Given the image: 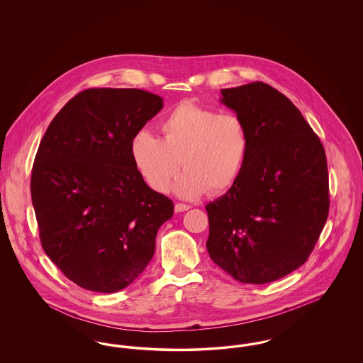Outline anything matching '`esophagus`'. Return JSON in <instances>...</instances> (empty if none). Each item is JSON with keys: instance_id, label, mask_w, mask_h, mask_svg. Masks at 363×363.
<instances>
[{"instance_id": "34e87169", "label": "esophagus", "mask_w": 363, "mask_h": 363, "mask_svg": "<svg viewBox=\"0 0 363 363\" xmlns=\"http://www.w3.org/2000/svg\"><path fill=\"white\" fill-rule=\"evenodd\" d=\"M174 209H175V212H185V211L190 209V206H188V204H181V203H177V204L174 206Z\"/></svg>"}]
</instances>
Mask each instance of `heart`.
<instances>
[{"label": "heart", "instance_id": "b5f03b06", "mask_svg": "<svg viewBox=\"0 0 363 363\" xmlns=\"http://www.w3.org/2000/svg\"><path fill=\"white\" fill-rule=\"evenodd\" d=\"M162 138L141 130L130 141V156L151 189L164 193L181 164L185 172L174 185L177 196L193 200L233 188L245 169L250 136L235 114L185 101L159 123Z\"/></svg>", "mask_w": 363, "mask_h": 363}]
</instances>
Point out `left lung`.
I'll list each match as a JSON object with an SVG mask.
<instances>
[{
    "mask_svg": "<svg viewBox=\"0 0 363 363\" xmlns=\"http://www.w3.org/2000/svg\"><path fill=\"white\" fill-rule=\"evenodd\" d=\"M246 123L250 151L237 184L207 204L212 261L241 283L291 274L311 256L329 212L324 147L293 102L256 82L220 91Z\"/></svg>",
    "mask_w": 363,
    "mask_h": 363,
    "instance_id": "left-lung-1",
    "label": "left lung"
}]
</instances>
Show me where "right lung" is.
<instances>
[{
	"label": "right lung",
	"mask_w": 363,
	"mask_h": 363,
	"mask_svg": "<svg viewBox=\"0 0 363 363\" xmlns=\"http://www.w3.org/2000/svg\"><path fill=\"white\" fill-rule=\"evenodd\" d=\"M163 108L138 88H89L52 118L35 156L31 197L45 253L77 286L116 293L155 253L173 201L151 189L130 141Z\"/></svg>",
	"instance_id": "obj_1"
}]
</instances>
